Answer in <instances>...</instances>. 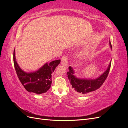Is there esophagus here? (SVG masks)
I'll return each instance as SVG.
<instances>
[{"label":"esophagus","mask_w":128,"mask_h":128,"mask_svg":"<svg viewBox=\"0 0 128 128\" xmlns=\"http://www.w3.org/2000/svg\"><path fill=\"white\" fill-rule=\"evenodd\" d=\"M61 64L64 66L66 67H67V56H63L61 58Z\"/></svg>","instance_id":"obj_1"}]
</instances>
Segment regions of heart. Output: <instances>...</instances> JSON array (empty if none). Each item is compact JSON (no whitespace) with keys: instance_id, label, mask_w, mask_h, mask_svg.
<instances>
[{"instance_id":"1","label":"heart","mask_w":128,"mask_h":128,"mask_svg":"<svg viewBox=\"0 0 128 128\" xmlns=\"http://www.w3.org/2000/svg\"><path fill=\"white\" fill-rule=\"evenodd\" d=\"M88 56V53L86 52H83L82 53H80V58L81 60H84L85 59H86V57Z\"/></svg>"}]
</instances>
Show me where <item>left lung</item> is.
Instances as JSON below:
<instances>
[{
	"label": "left lung",
	"instance_id": "obj_1",
	"mask_svg": "<svg viewBox=\"0 0 128 128\" xmlns=\"http://www.w3.org/2000/svg\"><path fill=\"white\" fill-rule=\"evenodd\" d=\"M109 43L110 48L112 49L110 40ZM110 66L111 62L108 65L106 70L98 78L95 79L77 78L75 75L74 70L70 66L69 67V71L67 72V76L70 82L72 91L77 94L84 95L97 90L102 86L107 78L110 70Z\"/></svg>",
	"mask_w": 128,
	"mask_h": 128
}]
</instances>
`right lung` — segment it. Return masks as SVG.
<instances>
[{"label":"right lung","instance_id":"add662e5","mask_svg":"<svg viewBox=\"0 0 128 128\" xmlns=\"http://www.w3.org/2000/svg\"><path fill=\"white\" fill-rule=\"evenodd\" d=\"M15 55L14 50L13 61L15 69L19 80L26 90L38 94L47 92L51 86L52 74L60 64V60L46 63L36 72H26L19 67Z\"/></svg>","mask_w":128,"mask_h":128}]
</instances>
